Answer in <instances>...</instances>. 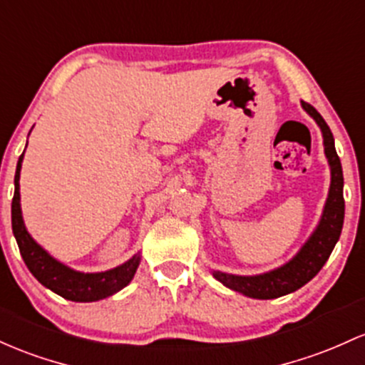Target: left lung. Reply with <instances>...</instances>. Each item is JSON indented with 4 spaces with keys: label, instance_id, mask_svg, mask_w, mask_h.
<instances>
[{
    "label": "left lung",
    "instance_id": "1",
    "mask_svg": "<svg viewBox=\"0 0 365 365\" xmlns=\"http://www.w3.org/2000/svg\"><path fill=\"white\" fill-rule=\"evenodd\" d=\"M302 107L315 119L320 131H322L324 152H326L327 163H329L331 168L329 195H327L326 206H324L317 228L308 237V241L303 244L298 255L293 259H289L286 265L259 275H234L225 274V272H213V277L220 280L223 286L250 296V298L274 299L279 298V296L293 293V291L305 286L308 280H312L319 274L320 268L324 267V263L327 262L332 250H334L339 235H341L343 218H345L341 161L336 154L334 138H332L329 126L324 121L322 115L310 103L302 102Z\"/></svg>",
    "mask_w": 365,
    "mask_h": 365
}]
</instances>
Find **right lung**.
Here are the masks:
<instances>
[{"instance_id":"right-lung-1","label":"right lung","mask_w":365,"mask_h":365,"mask_svg":"<svg viewBox=\"0 0 365 365\" xmlns=\"http://www.w3.org/2000/svg\"><path fill=\"white\" fill-rule=\"evenodd\" d=\"M24 154L19 158L17 171H15V194L11 201V228L17 239L20 255L31 274L34 275L43 286L57 293L62 298L71 302H98V299L112 296L121 291L124 286L131 282L135 272L140 265V255L128 259L123 265L112 268V270L97 272V274H85V272L72 270L53 256H50L31 237L24 225L22 210H20V168H22Z\"/></svg>"}]
</instances>
